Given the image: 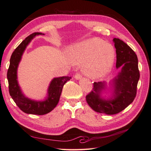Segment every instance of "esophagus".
Segmentation results:
<instances>
[{
  "label": "esophagus",
  "mask_w": 151,
  "mask_h": 151,
  "mask_svg": "<svg viewBox=\"0 0 151 151\" xmlns=\"http://www.w3.org/2000/svg\"><path fill=\"white\" fill-rule=\"evenodd\" d=\"M74 77H75L76 79L79 80V79H81L82 78V76H81V75H80V74H78V73H77V74H76L75 75Z\"/></svg>",
  "instance_id": "esophagus-1"
}]
</instances>
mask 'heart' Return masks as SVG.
<instances>
[{
  "instance_id": "heart-1",
  "label": "heart",
  "mask_w": 151,
  "mask_h": 151,
  "mask_svg": "<svg viewBox=\"0 0 151 151\" xmlns=\"http://www.w3.org/2000/svg\"><path fill=\"white\" fill-rule=\"evenodd\" d=\"M115 55L113 45L97 38L84 41L72 48L74 63L84 64V74L92 79L102 78L111 72Z\"/></svg>"
}]
</instances>
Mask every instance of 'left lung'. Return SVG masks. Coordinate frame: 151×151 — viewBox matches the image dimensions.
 <instances>
[{
    "label": "left lung",
    "mask_w": 151,
    "mask_h": 151,
    "mask_svg": "<svg viewBox=\"0 0 151 151\" xmlns=\"http://www.w3.org/2000/svg\"><path fill=\"white\" fill-rule=\"evenodd\" d=\"M116 53V68H121L110 83L112 94L105 99L103 91L106 89L105 81L93 83L92 91L86 96V101L94 111L115 115L125 109L134 100L140 78L137 55L129 45L119 38H114Z\"/></svg>",
    "instance_id": "obj_1"
}]
</instances>
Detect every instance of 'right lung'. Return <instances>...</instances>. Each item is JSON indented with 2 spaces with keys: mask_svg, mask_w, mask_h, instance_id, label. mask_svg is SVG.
I'll use <instances>...</instances> for the list:
<instances>
[{
  "mask_svg": "<svg viewBox=\"0 0 151 151\" xmlns=\"http://www.w3.org/2000/svg\"><path fill=\"white\" fill-rule=\"evenodd\" d=\"M41 35L44 34L37 32L30 35L15 49L11 57L7 74L9 94L17 106L26 113L38 115L47 114L56 107L60 99L63 85L71 79V77L68 76L53 79L48 87L47 96L43 101L32 100L26 97L22 93L17 81V68L26 47L36 35Z\"/></svg>",
  "mask_w": 151,
  "mask_h": 151,
  "instance_id": "right-lung-1",
  "label": "right lung"
}]
</instances>
